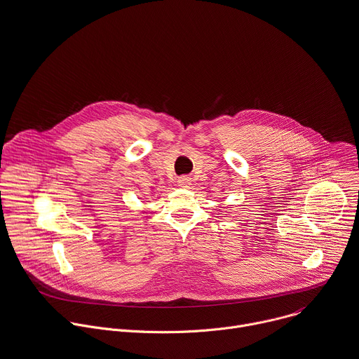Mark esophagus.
<instances>
[{
	"instance_id": "obj_1",
	"label": "esophagus",
	"mask_w": 359,
	"mask_h": 359,
	"mask_svg": "<svg viewBox=\"0 0 359 359\" xmlns=\"http://www.w3.org/2000/svg\"><path fill=\"white\" fill-rule=\"evenodd\" d=\"M177 184L182 189H187L191 184V179L189 176H182V177L177 179Z\"/></svg>"
}]
</instances>
